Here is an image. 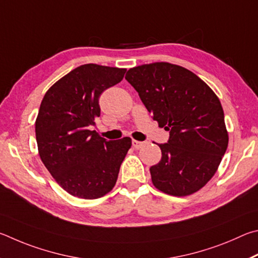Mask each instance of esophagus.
Instances as JSON below:
<instances>
[{
    "instance_id": "esophagus-1",
    "label": "esophagus",
    "mask_w": 258,
    "mask_h": 258,
    "mask_svg": "<svg viewBox=\"0 0 258 258\" xmlns=\"http://www.w3.org/2000/svg\"><path fill=\"white\" fill-rule=\"evenodd\" d=\"M144 145H145V143L144 142H138V141H133V146L136 148V150H139V148H142Z\"/></svg>"
}]
</instances>
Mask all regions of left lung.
<instances>
[{
  "label": "left lung",
  "instance_id": "8db88e82",
  "mask_svg": "<svg viewBox=\"0 0 258 258\" xmlns=\"http://www.w3.org/2000/svg\"><path fill=\"white\" fill-rule=\"evenodd\" d=\"M125 79L137 90L153 120L169 132L162 159L150 169L154 186L187 196L210 181L228 147L220 99L191 71L166 62L132 68Z\"/></svg>",
  "mask_w": 258,
  "mask_h": 258
}]
</instances>
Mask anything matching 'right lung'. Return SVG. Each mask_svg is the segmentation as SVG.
<instances>
[{
    "mask_svg": "<svg viewBox=\"0 0 258 258\" xmlns=\"http://www.w3.org/2000/svg\"><path fill=\"white\" fill-rule=\"evenodd\" d=\"M125 69L84 64L49 88L36 119L39 156L55 181L70 195L95 200L112 190L132 147L124 137L107 142L95 130L99 96L123 79Z\"/></svg>",
    "mask_w": 258,
    "mask_h": 258,
    "instance_id": "obj_1",
    "label": "right lung"
}]
</instances>
